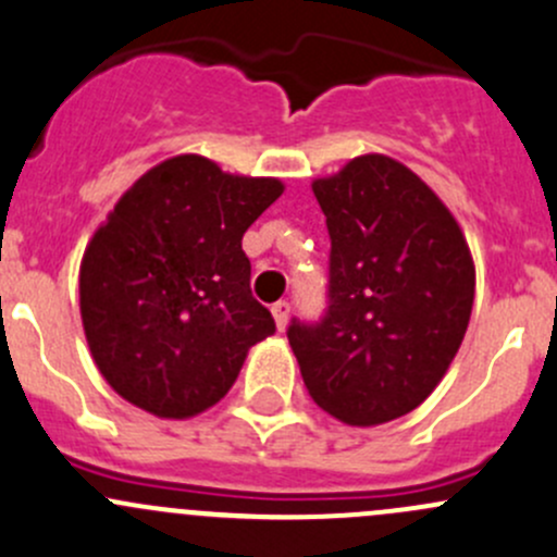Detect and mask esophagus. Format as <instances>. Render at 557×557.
<instances>
[{"mask_svg": "<svg viewBox=\"0 0 557 557\" xmlns=\"http://www.w3.org/2000/svg\"><path fill=\"white\" fill-rule=\"evenodd\" d=\"M272 314H274V323H277V329L283 331L285 325H288L290 305H288V301H274V305H272Z\"/></svg>", "mask_w": 557, "mask_h": 557, "instance_id": "34e87169", "label": "esophagus"}]
</instances>
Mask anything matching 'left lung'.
Instances as JSON below:
<instances>
[{
  "mask_svg": "<svg viewBox=\"0 0 557 557\" xmlns=\"http://www.w3.org/2000/svg\"><path fill=\"white\" fill-rule=\"evenodd\" d=\"M325 215L323 318L288 342L312 401L347 425H377L431 396L463 342L474 261L440 196L387 156L314 180Z\"/></svg>",
  "mask_w": 557,
  "mask_h": 557,
  "instance_id": "1",
  "label": "left lung"
}]
</instances>
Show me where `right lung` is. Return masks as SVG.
Listing matches in <instances>:
<instances>
[{
	"label": "right lung",
	"mask_w": 557,
	"mask_h": 557,
	"mask_svg": "<svg viewBox=\"0 0 557 557\" xmlns=\"http://www.w3.org/2000/svg\"><path fill=\"white\" fill-rule=\"evenodd\" d=\"M280 194L274 177L174 156L121 196L81 263L83 329L112 391L174 420L226 396L247 350L274 334L243 237Z\"/></svg>",
	"instance_id": "1"
}]
</instances>
